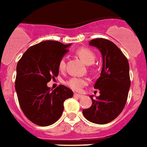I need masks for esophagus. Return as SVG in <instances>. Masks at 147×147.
I'll use <instances>...</instances> for the list:
<instances>
[{"mask_svg":"<svg viewBox=\"0 0 147 147\" xmlns=\"http://www.w3.org/2000/svg\"><path fill=\"white\" fill-rule=\"evenodd\" d=\"M74 97H76V98H81L82 95H81V94H74Z\"/></svg>","mask_w":147,"mask_h":147,"instance_id":"34e87169","label":"esophagus"}]
</instances>
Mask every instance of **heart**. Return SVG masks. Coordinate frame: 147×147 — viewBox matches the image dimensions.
Masks as SVG:
<instances>
[{"label":"heart","instance_id":"obj_1","mask_svg":"<svg viewBox=\"0 0 147 147\" xmlns=\"http://www.w3.org/2000/svg\"><path fill=\"white\" fill-rule=\"evenodd\" d=\"M76 53L79 58L82 60L86 65H90L93 63L95 60V54L90 50V49L82 47L78 49L76 51ZM66 67V62L65 59L63 58L59 60L58 67L60 71H63ZM66 85L70 89L75 90V91H80L82 88L87 84V80L84 78H71L69 80L66 81Z\"/></svg>","mask_w":147,"mask_h":147}]
</instances>
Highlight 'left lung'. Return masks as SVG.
<instances>
[{"instance_id":"left-lung-1","label":"left lung","mask_w":147,"mask_h":147,"mask_svg":"<svg viewBox=\"0 0 147 147\" xmlns=\"http://www.w3.org/2000/svg\"><path fill=\"white\" fill-rule=\"evenodd\" d=\"M89 45L98 48L102 55L101 75L94 88L100 90L92 105L84 109L83 115L90 122L106 124L116 119L124 109L130 88L129 62L119 47L105 38H95Z\"/></svg>"}]
</instances>
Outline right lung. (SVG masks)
Returning <instances> with one entry per match:
<instances>
[{
  "label": "right lung",
  "instance_id": "1",
  "mask_svg": "<svg viewBox=\"0 0 147 147\" xmlns=\"http://www.w3.org/2000/svg\"><path fill=\"white\" fill-rule=\"evenodd\" d=\"M70 44L44 41L31 46L17 64L15 90L20 107L31 122L40 126L53 124L61 116L63 102L73 91L64 85L50 90L47 83L59 74V60Z\"/></svg>",
  "mask_w": 147,
  "mask_h": 147
}]
</instances>
